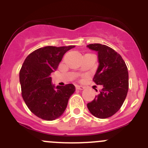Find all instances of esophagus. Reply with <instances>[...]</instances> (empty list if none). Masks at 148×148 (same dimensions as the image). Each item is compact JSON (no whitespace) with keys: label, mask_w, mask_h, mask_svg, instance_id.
<instances>
[{"label":"esophagus","mask_w":148,"mask_h":148,"mask_svg":"<svg viewBox=\"0 0 148 148\" xmlns=\"http://www.w3.org/2000/svg\"><path fill=\"white\" fill-rule=\"evenodd\" d=\"M75 88H76V90H82L84 89V87H82V86H79V85H76L75 86Z\"/></svg>","instance_id":"1"}]
</instances>
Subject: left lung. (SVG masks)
I'll return each mask as SVG.
<instances>
[{
  "label": "left lung",
  "mask_w": 148,
  "mask_h": 148,
  "mask_svg": "<svg viewBox=\"0 0 148 148\" xmlns=\"http://www.w3.org/2000/svg\"><path fill=\"white\" fill-rule=\"evenodd\" d=\"M87 47L98 53L99 64L93 81L103 86L99 95L87 104V108L97 118H109L121 108L126 99L129 87L127 67L121 56L108 46L92 44Z\"/></svg>",
  "instance_id": "8db88e82"
}]
</instances>
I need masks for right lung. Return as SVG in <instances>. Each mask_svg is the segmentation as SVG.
Instances as JSON below:
<instances>
[{
    "mask_svg": "<svg viewBox=\"0 0 148 148\" xmlns=\"http://www.w3.org/2000/svg\"><path fill=\"white\" fill-rule=\"evenodd\" d=\"M74 47L39 48L30 53L22 65L19 74L22 97L30 111L39 118L53 121L60 117L75 92L72 84L55 87L49 76L58 68L65 53Z\"/></svg>",
    "mask_w": 148,
    "mask_h": 148,
    "instance_id": "add662e5",
    "label": "right lung"
}]
</instances>
